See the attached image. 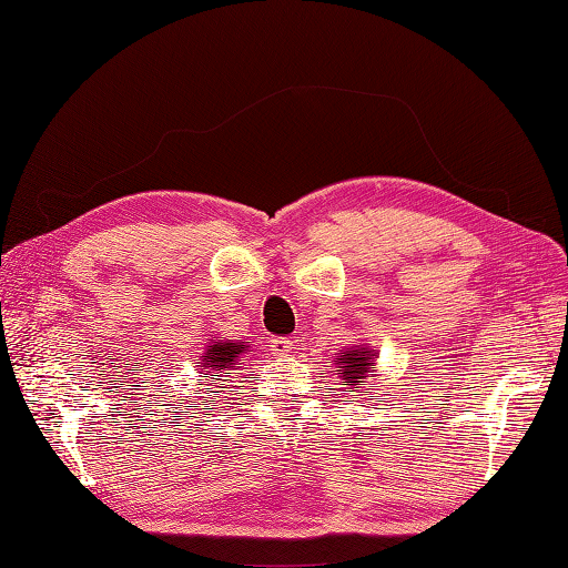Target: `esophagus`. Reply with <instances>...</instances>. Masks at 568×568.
Returning a JSON list of instances; mask_svg holds the SVG:
<instances>
[{
  "label": "esophagus",
  "instance_id": "obj_1",
  "mask_svg": "<svg viewBox=\"0 0 568 568\" xmlns=\"http://www.w3.org/2000/svg\"><path fill=\"white\" fill-rule=\"evenodd\" d=\"M293 348H295V344L291 339H285V336H277V339H271V352L275 356H281V358L291 356Z\"/></svg>",
  "mask_w": 568,
  "mask_h": 568
}]
</instances>
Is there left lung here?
I'll list each match as a JSON object with an SVG mask.
<instances>
[{"label": "left lung", "instance_id": "obj_1", "mask_svg": "<svg viewBox=\"0 0 568 568\" xmlns=\"http://www.w3.org/2000/svg\"><path fill=\"white\" fill-rule=\"evenodd\" d=\"M339 368H342V385H346L348 393L352 388H361V385H366L373 373L371 368V352L366 348H356V352H348L339 358ZM373 397V395H371Z\"/></svg>", "mask_w": 568, "mask_h": 568}]
</instances>
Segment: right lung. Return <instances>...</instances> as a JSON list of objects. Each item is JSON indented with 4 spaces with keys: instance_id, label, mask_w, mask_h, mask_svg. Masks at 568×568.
Masks as SVG:
<instances>
[{
    "instance_id": "obj_1",
    "label": "right lung",
    "mask_w": 568,
    "mask_h": 568,
    "mask_svg": "<svg viewBox=\"0 0 568 568\" xmlns=\"http://www.w3.org/2000/svg\"><path fill=\"white\" fill-rule=\"evenodd\" d=\"M248 352L244 342H214L207 354L202 356V371L204 381H220L224 385V373L239 368V358ZM216 385V388H222ZM210 390V388H207ZM220 393V390H214Z\"/></svg>"
}]
</instances>
